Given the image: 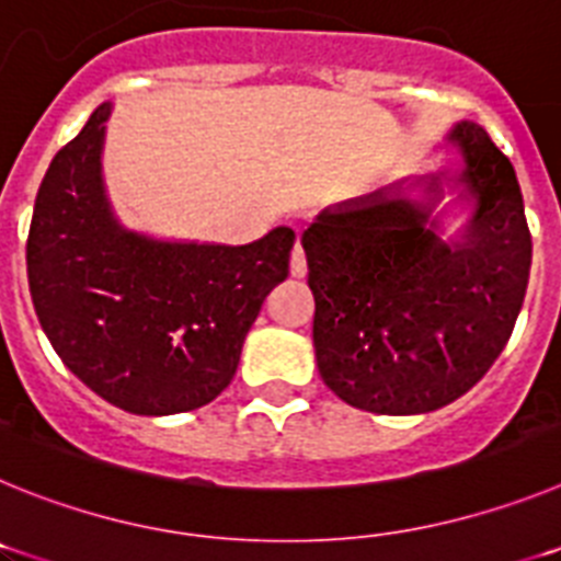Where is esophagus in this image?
<instances>
[{"mask_svg":"<svg viewBox=\"0 0 561 561\" xmlns=\"http://www.w3.org/2000/svg\"><path fill=\"white\" fill-rule=\"evenodd\" d=\"M291 275L304 277L306 275V252L300 247V241L295 244V252H291Z\"/></svg>","mask_w":561,"mask_h":561,"instance_id":"1","label":"esophagus"}]
</instances>
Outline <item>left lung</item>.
Returning a JSON list of instances; mask_svg holds the SVG:
<instances>
[{"label":"left lung","instance_id":"1","mask_svg":"<svg viewBox=\"0 0 561 561\" xmlns=\"http://www.w3.org/2000/svg\"><path fill=\"white\" fill-rule=\"evenodd\" d=\"M458 173H430L334 210L304 232L314 356L345 404L379 415L438 410L472 390L512 336L531 272V232L512 162L463 121ZM473 219L453 242L432 219L443 182ZM410 186L425 191L410 201Z\"/></svg>","mask_w":561,"mask_h":561}]
</instances>
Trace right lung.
Segmentation results:
<instances>
[{
    "label": "right lung",
    "mask_w": 561,
    "mask_h": 561,
    "mask_svg": "<svg viewBox=\"0 0 561 561\" xmlns=\"http://www.w3.org/2000/svg\"><path fill=\"white\" fill-rule=\"evenodd\" d=\"M112 103L53 157L27 236L38 323L87 388L134 415L205 408L236 376L272 286L289 275L291 227L244 247L126 230L101 173Z\"/></svg>",
    "instance_id": "1"
}]
</instances>
